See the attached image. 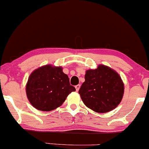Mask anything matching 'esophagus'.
Segmentation results:
<instances>
[{
  "mask_svg": "<svg viewBox=\"0 0 149 149\" xmlns=\"http://www.w3.org/2000/svg\"><path fill=\"white\" fill-rule=\"evenodd\" d=\"M75 88H76V91L78 92V90H79L80 88V85H76V86H75Z\"/></svg>",
  "mask_w": 149,
  "mask_h": 149,
  "instance_id": "esophagus-1",
  "label": "esophagus"
}]
</instances>
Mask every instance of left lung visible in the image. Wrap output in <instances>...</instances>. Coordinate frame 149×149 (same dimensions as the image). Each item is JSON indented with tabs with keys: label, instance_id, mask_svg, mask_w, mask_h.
<instances>
[{
	"label": "left lung",
	"instance_id": "8db88e82",
	"mask_svg": "<svg viewBox=\"0 0 149 149\" xmlns=\"http://www.w3.org/2000/svg\"><path fill=\"white\" fill-rule=\"evenodd\" d=\"M124 83L115 70L103 64L87 70L78 93L89 109L107 113L118 106L124 94Z\"/></svg>",
	"mask_w": 149,
	"mask_h": 149
}]
</instances>
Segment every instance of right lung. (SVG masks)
<instances>
[{
	"label": "right lung",
	"mask_w": 149,
	"mask_h": 149,
	"mask_svg": "<svg viewBox=\"0 0 149 149\" xmlns=\"http://www.w3.org/2000/svg\"><path fill=\"white\" fill-rule=\"evenodd\" d=\"M62 69L61 66L47 64L31 73L26 85V93L34 108L50 111L61 106L68 95L76 91Z\"/></svg>",
	"instance_id": "add662e5"
}]
</instances>
